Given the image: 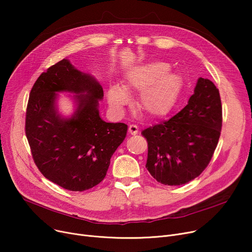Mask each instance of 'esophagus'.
<instances>
[{"label":"esophagus","instance_id":"obj_1","mask_svg":"<svg viewBox=\"0 0 252 252\" xmlns=\"http://www.w3.org/2000/svg\"><path fill=\"white\" fill-rule=\"evenodd\" d=\"M128 133L130 135H137L139 133V128L136 125H129L128 126Z\"/></svg>","mask_w":252,"mask_h":252}]
</instances>
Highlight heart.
I'll return each instance as SVG.
<instances>
[{"label":"heart","instance_id":"b5f03b06","mask_svg":"<svg viewBox=\"0 0 252 252\" xmlns=\"http://www.w3.org/2000/svg\"><path fill=\"white\" fill-rule=\"evenodd\" d=\"M164 62H152L140 66L127 77L125 88L131 92H142L139 107L151 117H158L168 112L181 90V78L169 72ZM110 103L123 107L128 101L124 88L112 86L109 90Z\"/></svg>","mask_w":252,"mask_h":252}]
</instances>
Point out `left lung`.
<instances>
[{"instance_id": "1", "label": "left lung", "mask_w": 252, "mask_h": 252, "mask_svg": "<svg viewBox=\"0 0 252 252\" xmlns=\"http://www.w3.org/2000/svg\"><path fill=\"white\" fill-rule=\"evenodd\" d=\"M221 124L219 89L200 77L180 112L142 130L148 143L146 167L150 175L167 186H179L197 178L213 158Z\"/></svg>"}]
</instances>
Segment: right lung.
Here are the masks:
<instances>
[{"label":"right lung","mask_w":252,"mask_h":252,"mask_svg":"<svg viewBox=\"0 0 252 252\" xmlns=\"http://www.w3.org/2000/svg\"><path fill=\"white\" fill-rule=\"evenodd\" d=\"M76 94L74 117L61 119L55 91ZM103 89L92 76L63 59L37 77L25 114V135L32 159L43 176L58 186L82 192L95 187L107 173L110 158L126 136L127 126L105 123L98 110Z\"/></svg>","instance_id":"right-lung-1"}]
</instances>
